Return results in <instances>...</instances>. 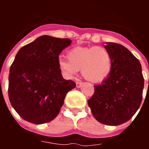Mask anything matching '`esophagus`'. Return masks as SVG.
<instances>
[{
    "label": "esophagus",
    "instance_id": "obj_1",
    "mask_svg": "<svg viewBox=\"0 0 149 149\" xmlns=\"http://www.w3.org/2000/svg\"><path fill=\"white\" fill-rule=\"evenodd\" d=\"M82 82H80V81H77V82H76V86H77V88H80L81 86H82Z\"/></svg>",
    "mask_w": 149,
    "mask_h": 149
}]
</instances>
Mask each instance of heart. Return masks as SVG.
I'll return each mask as SVG.
<instances>
[{
	"label": "heart",
	"instance_id": "heart-1",
	"mask_svg": "<svg viewBox=\"0 0 149 149\" xmlns=\"http://www.w3.org/2000/svg\"><path fill=\"white\" fill-rule=\"evenodd\" d=\"M66 56L68 60L60 59L58 65L68 77H73L81 70L86 80L98 83L104 80L111 71L112 56L104 47H75L67 52Z\"/></svg>",
	"mask_w": 149,
	"mask_h": 149
}]
</instances>
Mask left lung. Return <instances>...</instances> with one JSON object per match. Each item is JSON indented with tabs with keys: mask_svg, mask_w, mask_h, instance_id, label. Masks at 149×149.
Wrapping results in <instances>:
<instances>
[{
	"mask_svg": "<svg viewBox=\"0 0 149 149\" xmlns=\"http://www.w3.org/2000/svg\"><path fill=\"white\" fill-rule=\"evenodd\" d=\"M106 44L112 56L111 71L103 82L94 86L88 105L98 122L119 125L130 120L141 104L144 78L141 64L131 51L117 43Z\"/></svg>",
	"mask_w": 149,
	"mask_h": 149,
	"instance_id": "left-lung-1",
	"label": "left lung"
}]
</instances>
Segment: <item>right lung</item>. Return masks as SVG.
I'll return each instance as SVG.
<instances>
[{
  "label": "right lung",
  "mask_w": 149,
  "mask_h": 149,
  "mask_svg": "<svg viewBox=\"0 0 149 149\" xmlns=\"http://www.w3.org/2000/svg\"><path fill=\"white\" fill-rule=\"evenodd\" d=\"M69 39L44 35L18 51L9 74V98L22 119L44 124L58 115L67 93L76 86L65 80L59 55L70 45Z\"/></svg>",
  "instance_id": "obj_1"
}]
</instances>
